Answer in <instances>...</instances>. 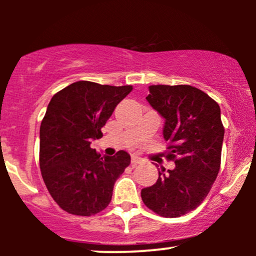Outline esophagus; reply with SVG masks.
I'll return each instance as SVG.
<instances>
[{
    "label": "esophagus",
    "instance_id": "esophagus-1",
    "mask_svg": "<svg viewBox=\"0 0 256 256\" xmlns=\"http://www.w3.org/2000/svg\"><path fill=\"white\" fill-rule=\"evenodd\" d=\"M143 161V158H140V156H136V155H134V156L131 158V164L132 165H137V164H140Z\"/></svg>",
    "mask_w": 256,
    "mask_h": 256
}]
</instances>
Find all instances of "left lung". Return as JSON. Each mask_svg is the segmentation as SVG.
I'll use <instances>...</instances> for the list:
<instances>
[{
  "label": "left lung",
  "mask_w": 256,
  "mask_h": 256,
  "mask_svg": "<svg viewBox=\"0 0 256 256\" xmlns=\"http://www.w3.org/2000/svg\"><path fill=\"white\" fill-rule=\"evenodd\" d=\"M146 101L165 119L164 138L172 170H158L156 183L140 192L149 210L177 218L198 208L220 170L224 126L219 104L192 85H152Z\"/></svg>",
  "instance_id": "obj_1"
}]
</instances>
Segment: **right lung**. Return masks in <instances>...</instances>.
Masks as SVG:
<instances>
[{
  "instance_id": "1",
  "label": "right lung",
  "mask_w": 256,
  "mask_h": 256,
  "mask_svg": "<svg viewBox=\"0 0 256 256\" xmlns=\"http://www.w3.org/2000/svg\"><path fill=\"white\" fill-rule=\"evenodd\" d=\"M131 90L80 80L49 102L40 128V166L49 194L67 213L89 216L110 204L130 154L102 156L90 144L102 137L101 128Z\"/></svg>"
}]
</instances>
